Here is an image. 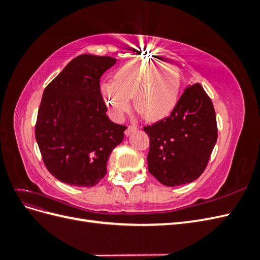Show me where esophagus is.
Listing matches in <instances>:
<instances>
[{
    "instance_id": "1",
    "label": "esophagus",
    "mask_w": 260,
    "mask_h": 260,
    "mask_svg": "<svg viewBox=\"0 0 260 260\" xmlns=\"http://www.w3.org/2000/svg\"><path fill=\"white\" fill-rule=\"evenodd\" d=\"M138 129V125L136 124V123H132V124H130L129 127L127 128V130H125V136H129L131 132H133V131H136Z\"/></svg>"
}]
</instances>
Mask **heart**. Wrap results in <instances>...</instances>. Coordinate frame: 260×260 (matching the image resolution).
I'll use <instances>...</instances> for the list:
<instances>
[{"label":"heart","instance_id":"1","mask_svg":"<svg viewBox=\"0 0 260 260\" xmlns=\"http://www.w3.org/2000/svg\"><path fill=\"white\" fill-rule=\"evenodd\" d=\"M181 91V76L174 65L152 60H132L120 67L114 82H103L101 95L114 117L120 118L133 107L147 120H158L176 107Z\"/></svg>","mask_w":260,"mask_h":260}]
</instances>
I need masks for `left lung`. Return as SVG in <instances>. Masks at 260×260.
Wrapping results in <instances>:
<instances>
[{"label": "left lung", "mask_w": 260, "mask_h": 260, "mask_svg": "<svg viewBox=\"0 0 260 260\" xmlns=\"http://www.w3.org/2000/svg\"><path fill=\"white\" fill-rule=\"evenodd\" d=\"M149 138V174L166 186L198 179L218 138L216 113L200 83L184 90L171 114L143 128Z\"/></svg>", "instance_id": "obj_1"}]
</instances>
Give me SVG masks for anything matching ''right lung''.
I'll return each instance as SVG.
<instances>
[{"instance_id":"add662e5","label":"right lung","mask_w":260,"mask_h":260,"mask_svg":"<svg viewBox=\"0 0 260 260\" xmlns=\"http://www.w3.org/2000/svg\"><path fill=\"white\" fill-rule=\"evenodd\" d=\"M116 58L82 54L45 88L36 139L51 175L66 184L91 187L103 179L125 125L109 120L100 79Z\"/></svg>"}]
</instances>
